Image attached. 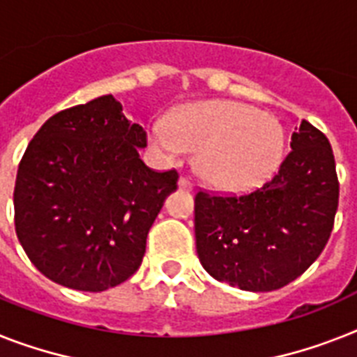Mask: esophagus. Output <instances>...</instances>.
<instances>
[{"instance_id":"34e87169","label":"esophagus","mask_w":357,"mask_h":357,"mask_svg":"<svg viewBox=\"0 0 357 357\" xmlns=\"http://www.w3.org/2000/svg\"><path fill=\"white\" fill-rule=\"evenodd\" d=\"M179 188H181V190H192V187H194V183H192V179L190 178H187V176H183V178H179Z\"/></svg>"}]
</instances>
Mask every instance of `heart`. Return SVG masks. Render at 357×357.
Segmentation results:
<instances>
[{
  "label": "heart",
  "instance_id": "heart-1",
  "mask_svg": "<svg viewBox=\"0 0 357 357\" xmlns=\"http://www.w3.org/2000/svg\"><path fill=\"white\" fill-rule=\"evenodd\" d=\"M150 135L167 153L198 150L196 170L222 190L259 187L277 172L284 155L282 124L269 113L233 100L178 109L169 124H152Z\"/></svg>",
  "mask_w": 357,
  "mask_h": 357
}]
</instances>
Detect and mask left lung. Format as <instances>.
<instances>
[{"label":"left lung","instance_id":"1","mask_svg":"<svg viewBox=\"0 0 357 357\" xmlns=\"http://www.w3.org/2000/svg\"><path fill=\"white\" fill-rule=\"evenodd\" d=\"M279 172L249 194L194 198L202 266L220 282L248 291L279 289L317 260L339 202L335 159L321 130L303 121Z\"/></svg>","mask_w":357,"mask_h":357}]
</instances>
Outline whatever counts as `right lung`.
<instances>
[{
  "instance_id": "obj_1",
  "label": "right lung",
  "mask_w": 357,
  "mask_h": 357,
  "mask_svg": "<svg viewBox=\"0 0 357 357\" xmlns=\"http://www.w3.org/2000/svg\"><path fill=\"white\" fill-rule=\"evenodd\" d=\"M146 132L113 95L62 109L36 132L14 187V225L29 260L53 282L104 291L143 262L146 236L178 172L139 158Z\"/></svg>"
}]
</instances>
